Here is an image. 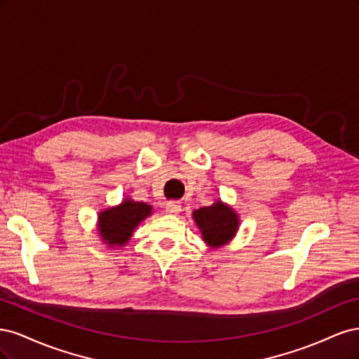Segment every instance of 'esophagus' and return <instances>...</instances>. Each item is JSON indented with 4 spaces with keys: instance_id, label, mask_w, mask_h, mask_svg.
<instances>
[{
    "instance_id": "esophagus-1",
    "label": "esophagus",
    "mask_w": 359,
    "mask_h": 359,
    "mask_svg": "<svg viewBox=\"0 0 359 359\" xmlns=\"http://www.w3.org/2000/svg\"><path fill=\"white\" fill-rule=\"evenodd\" d=\"M181 210H182V206H181V203L177 202V201H170V202L166 203V211H168L169 214H180Z\"/></svg>"
}]
</instances>
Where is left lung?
I'll return each mask as SVG.
<instances>
[{"label":"left lung","mask_w":359,"mask_h":359,"mask_svg":"<svg viewBox=\"0 0 359 359\" xmlns=\"http://www.w3.org/2000/svg\"><path fill=\"white\" fill-rule=\"evenodd\" d=\"M191 217L201 231L202 240L210 248H222L229 244L240 229V215L222 199L194 210Z\"/></svg>","instance_id":"8db88e82"}]
</instances>
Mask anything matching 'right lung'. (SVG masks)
Here are the masks:
<instances>
[{
  "instance_id": "right-lung-1",
  "label": "right lung",
  "mask_w": 359,
  "mask_h": 359,
  "mask_svg": "<svg viewBox=\"0 0 359 359\" xmlns=\"http://www.w3.org/2000/svg\"><path fill=\"white\" fill-rule=\"evenodd\" d=\"M149 215H153V206L145 202H136L132 198H124L121 203L99 212L97 233L107 248H121L130 241L137 226Z\"/></svg>"
}]
</instances>
